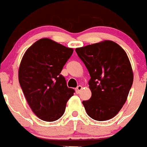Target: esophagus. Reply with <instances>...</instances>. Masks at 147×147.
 <instances>
[{
  "label": "esophagus",
  "mask_w": 147,
  "mask_h": 147,
  "mask_svg": "<svg viewBox=\"0 0 147 147\" xmlns=\"http://www.w3.org/2000/svg\"><path fill=\"white\" fill-rule=\"evenodd\" d=\"M82 87L81 86H78L75 88V91H76V92L78 94V93L80 92V91L82 90Z\"/></svg>",
  "instance_id": "obj_1"
}]
</instances>
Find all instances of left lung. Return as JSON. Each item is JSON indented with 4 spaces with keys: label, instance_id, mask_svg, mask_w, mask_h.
I'll use <instances>...</instances> for the list:
<instances>
[{
    "label": "left lung",
    "instance_id": "obj_1",
    "mask_svg": "<svg viewBox=\"0 0 147 147\" xmlns=\"http://www.w3.org/2000/svg\"><path fill=\"white\" fill-rule=\"evenodd\" d=\"M76 52L91 76L92 97L82 101L87 114L97 121L112 119L125 103L133 83L128 55L110 40L77 48Z\"/></svg>",
    "mask_w": 147,
    "mask_h": 147
}]
</instances>
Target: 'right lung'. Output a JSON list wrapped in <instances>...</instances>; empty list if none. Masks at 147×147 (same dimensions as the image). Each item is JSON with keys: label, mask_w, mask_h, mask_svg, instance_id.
I'll return each instance as SVG.
<instances>
[{"label": "right lung", "mask_w": 147, "mask_h": 147, "mask_svg": "<svg viewBox=\"0 0 147 147\" xmlns=\"http://www.w3.org/2000/svg\"><path fill=\"white\" fill-rule=\"evenodd\" d=\"M73 52L71 48L43 38L29 47L22 59L19 84L32 111L43 121L61 118L75 92L61 74Z\"/></svg>", "instance_id": "add662e5"}]
</instances>
